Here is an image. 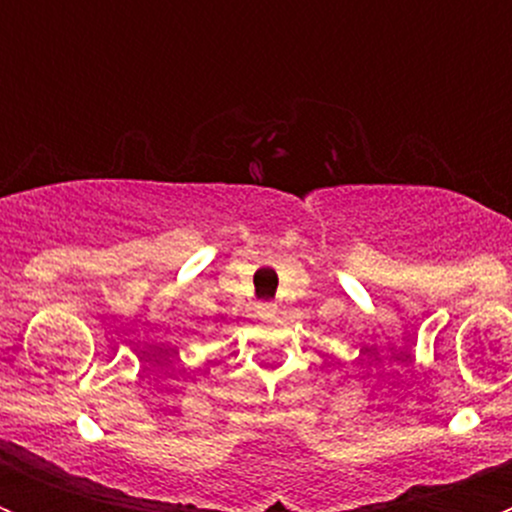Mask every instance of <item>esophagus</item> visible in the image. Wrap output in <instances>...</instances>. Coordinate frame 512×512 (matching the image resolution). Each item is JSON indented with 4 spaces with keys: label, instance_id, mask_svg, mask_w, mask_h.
<instances>
[{
    "label": "esophagus",
    "instance_id": "esophagus-1",
    "mask_svg": "<svg viewBox=\"0 0 512 512\" xmlns=\"http://www.w3.org/2000/svg\"><path fill=\"white\" fill-rule=\"evenodd\" d=\"M277 312V305H271V302H261L259 305V315H274Z\"/></svg>",
    "mask_w": 512,
    "mask_h": 512
}]
</instances>
